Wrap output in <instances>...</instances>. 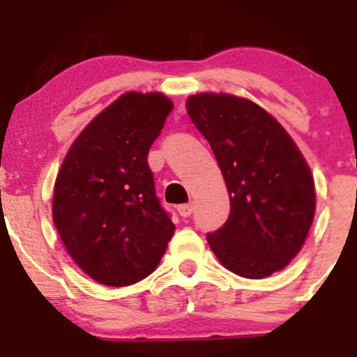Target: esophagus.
I'll return each instance as SVG.
<instances>
[{
    "instance_id": "34e87169",
    "label": "esophagus",
    "mask_w": 357,
    "mask_h": 357,
    "mask_svg": "<svg viewBox=\"0 0 357 357\" xmlns=\"http://www.w3.org/2000/svg\"><path fill=\"white\" fill-rule=\"evenodd\" d=\"M193 204H182V206L176 207V211H178V214H181L182 218H188L191 216V213H193Z\"/></svg>"
}]
</instances>
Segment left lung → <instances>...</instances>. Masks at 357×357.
<instances>
[{
  "label": "left lung",
  "mask_w": 357,
  "mask_h": 357,
  "mask_svg": "<svg viewBox=\"0 0 357 357\" xmlns=\"http://www.w3.org/2000/svg\"><path fill=\"white\" fill-rule=\"evenodd\" d=\"M185 109L209 141L230 197L229 220L207 234L220 263L264 279L301 252L317 207L313 173L279 121L247 98L189 96Z\"/></svg>",
  "instance_id": "8db88e82"
}]
</instances>
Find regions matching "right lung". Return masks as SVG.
Here are the masks:
<instances>
[{
	"instance_id": "add662e5",
	"label": "right lung",
	"mask_w": 357,
	"mask_h": 357,
	"mask_svg": "<svg viewBox=\"0 0 357 357\" xmlns=\"http://www.w3.org/2000/svg\"><path fill=\"white\" fill-rule=\"evenodd\" d=\"M173 103L125 93L80 132L53 189V223L73 261L105 286L150 275L175 234L155 195L148 151Z\"/></svg>"
}]
</instances>
